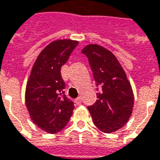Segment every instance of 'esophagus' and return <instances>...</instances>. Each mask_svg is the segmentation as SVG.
<instances>
[{"mask_svg": "<svg viewBox=\"0 0 160 160\" xmlns=\"http://www.w3.org/2000/svg\"><path fill=\"white\" fill-rule=\"evenodd\" d=\"M81 101H82V100H81V98H80V97H78V98H77V99H76V100H75V102L77 103V104H78V105H79V104H80V103H81Z\"/></svg>", "mask_w": 160, "mask_h": 160, "instance_id": "34e87169", "label": "esophagus"}]
</instances>
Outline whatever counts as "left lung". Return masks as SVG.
<instances>
[{"instance_id": "8db88e82", "label": "left lung", "mask_w": 160, "mask_h": 160, "mask_svg": "<svg viewBox=\"0 0 160 160\" xmlns=\"http://www.w3.org/2000/svg\"><path fill=\"white\" fill-rule=\"evenodd\" d=\"M82 52L88 57L97 85H101L97 101L88 107V110L99 130L114 132L127 123L132 113L131 84L117 58L108 49L90 44L82 48Z\"/></svg>"}]
</instances>
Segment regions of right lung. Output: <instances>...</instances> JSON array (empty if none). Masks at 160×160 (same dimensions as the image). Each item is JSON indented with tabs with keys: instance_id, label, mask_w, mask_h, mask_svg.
Returning <instances> with one entry per match:
<instances>
[{
	"instance_id": "add662e5",
	"label": "right lung",
	"mask_w": 160,
	"mask_h": 160,
	"mask_svg": "<svg viewBox=\"0 0 160 160\" xmlns=\"http://www.w3.org/2000/svg\"><path fill=\"white\" fill-rule=\"evenodd\" d=\"M78 41L58 39L38 54L25 89V105L38 127L49 134L62 130L71 117L74 103L64 94L61 68L67 62Z\"/></svg>"
}]
</instances>
